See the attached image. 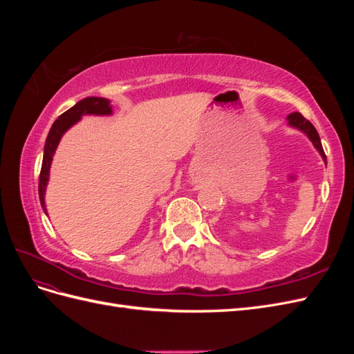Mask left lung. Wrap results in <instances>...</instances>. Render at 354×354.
<instances>
[{
    "mask_svg": "<svg viewBox=\"0 0 354 354\" xmlns=\"http://www.w3.org/2000/svg\"><path fill=\"white\" fill-rule=\"evenodd\" d=\"M286 120H288V124H289V125L295 127V128H298V130H301L303 133L307 134V137L310 138V140H312L313 146L317 149V152L320 153V156L324 158L325 164H326V155H325V152H324L322 142H320V137H319V134H317V131H316V128L313 127V124L310 122V121H307L306 118H304L301 113H299V112H294V113H291V115H288Z\"/></svg>",
    "mask_w": 354,
    "mask_h": 354,
    "instance_id": "left-lung-1",
    "label": "left lung"
}]
</instances>
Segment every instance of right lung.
<instances>
[{
	"label": "right lung",
	"mask_w": 354,
	"mask_h": 354,
	"mask_svg": "<svg viewBox=\"0 0 354 354\" xmlns=\"http://www.w3.org/2000/svg\"><path fill=\"white\" fill-rule=\"evenodd\" d=\"M112 113V106L108 99L103 97H85L80 100L77 104L72 106L69 111L62 113L55 124L51 125L50 133L47 136L46 146H44V158H42V165H41V173H39V185H38V194H39V202L41 207L47 214L46 208V189L48 183V176H50V165L53 160V155H55L57 145L60 142L62 136L65 134L69 128L77 124L81 116L84 115H111Z\"/></svg>",
	"instance_id": "1"
}]
</instances>
